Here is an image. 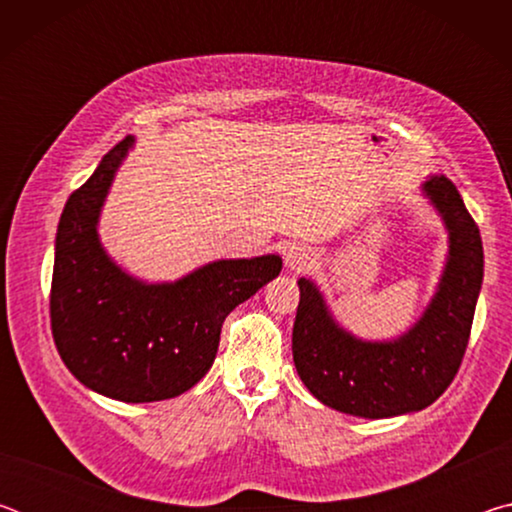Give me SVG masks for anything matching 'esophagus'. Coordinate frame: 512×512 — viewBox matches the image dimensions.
<instances>
[{
	"label": "esophagus",
	"mask_w": 512,
	"mask_h": 512,
	"mask_svg": "<svg viewBox=\"0 0 512 512\" xmlns=\"http://www.w3.org/2000/svg\"><path fill=\"white\" fill-rule=\"evenodd\" d=\"M311 264H314V257H311L307 248L296 246L287 253V266L291 271H305V268H309Z\"/></svg>",
	"instance_id": "obj_1"
}]
</instances>
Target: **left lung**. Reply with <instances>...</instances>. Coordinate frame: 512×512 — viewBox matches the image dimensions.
Listing matches in <instances>:
<instances>
[{"instance_id":"8db88e82","label":"left lung","mask_w":512,"mask_h":512,"mask_svg":"<svg viewBox=\"0 0 512 512\" xmlns=\"http://www.w3.org/2000/svg\"><path fill=\"white\" fill-rule=\"evenodd\" d=\"M449 230V259L424 316L397 341L354 339L334 323L314 282L302 277L293 361L309 393L329 409L359 418L422 411L452 384L470 341L483 282L479 225L447 176L424 183Z\"/></svg>"}]
</instances>
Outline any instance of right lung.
Here are the masks:
<instances>
[{
    "mask_svg": "<svg viewBox=\"0 0 512 512\" xmlns=\"http://www.w3.org/2000/svg\"><path fill=\"white\" fill-rule=\"evenodd\" d=\"M128 135L67 198L51 277V334L69 372L121 402H160L203 379L219 350L225 316L282 271L277 255L221 259L173 284H144L103 253L101 205Z\"/></svg>",
    "mask_w": 512,
    "mask_h": 512,
    "instance_id": "obj_1",
    "label": "right lung"
}]
</instances>
